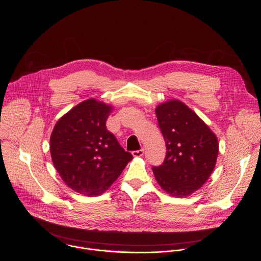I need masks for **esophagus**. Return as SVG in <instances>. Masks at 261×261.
I'll return each mask as SVG.
<instances>
[{
    "instance_id": "1",
    "label": "esophagus",
    "mask_w": 261,
    "mask_h": 261,
    "mask_svg": "<svg viewBox=\"0 0 261 261\" xmlns=\"http://www.w3.org/2000/svg\"><path fill=\"white\" fill-rule=\"evenodd\" d=\"M143 153H144L143 150H138V151H133V152H132V155H133L134 157H141V156L143 155Z\"/></svg>"
}]
</instances>
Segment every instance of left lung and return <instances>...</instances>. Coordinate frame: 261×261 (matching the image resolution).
I'll use <instances>...</instances> for the list:
<instances>
[{"mask_svg":"<svg viewBox=\"0 0 261 261\" xmlns=\"http://www.w3.org/2000/svg\"><path fill=\"white\" fill-rule=\"evenodd\" d=\"M156 116L166 155L161 165L152 167L153 172L171 196H188L202 187L213 172L218 139L194 111L178 100L160 104Z\"/></svg>","mask_w":261,"mask_h":261,"instance_id":"obj_1","label":"left lung"}]
</instances>
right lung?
<instances>
[{
    "label": "right lung",
    "instance_id": "add662e5",
    "mask_svg": "<svg viewBox=\"0 0 261 261\" xmlns=\"http://www.w3.org/2000/svg\"><path fill=\"white\" fill-rule=\"evenodd\" d=\"M111 107L86 100L61 118L50 136L53 163L65 184L88 196L106 191L133 156L106 128Z\"/></svg>",
    "mask_w": 261,
    "mask_h": 261
}]
</instances>
